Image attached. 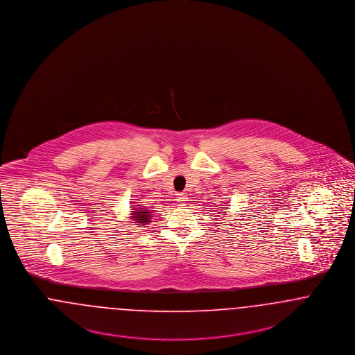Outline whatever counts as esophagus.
I'll use <instances>...</instances> for the list:
<instances>
[{
    "instance_id": "obj_1",
    "label": "esophagus",
    "mask_w": 355,
    "mask_h": 355,
    "mask_svg": "<svg viewBox=\"0 0 355 355\" xmlns=\"http://www.w3.org/2000/svg\"><path fill=\"white\" fill-rule=\"evenodd\" d=\"M176 200H178V202L179 204H184V202H187V195L185 193H178L176 195Z\"/></svg>"
}]
</instances>
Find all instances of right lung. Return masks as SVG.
<instances>
[{
  "label": "right lung",
  "instance_id": "1",
  "mask_svg": "<svg viewBox=\"0 0 355 355\" xmlns=\"http://www.w3.org/2000/svg\"><path fill=\"white\" fill-rule=\"evenodd\" d=\"M139 211H144V209H139ZM134 214V216H135V220L134 221H137L139 224H143V223H148L147 220H148V216H150V214L148 212H137V211H132Z\"/></svg>",
  "mask_w": 355,
  "mask_h": 355
}]
</instances>
